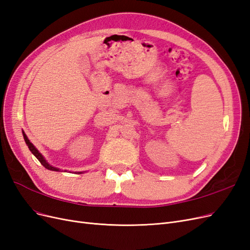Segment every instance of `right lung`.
Returning a JSON list of instances; mask_svg holds the SVG:
<instances>
[{
	"label": "right lung",
	"mask_w": 250,
	"mask_h": 250,
	"mask_svg": "<svg viewBox=\"0 0 250 250\" xmlns=\"http://www.w3.org/2000/svg\"><path fill=\"white\" fill-rule=\"evenodd\" d=\"M22 135H23V140H24L25 144H27V146H28V148L30 149V151L32 152V154L34 155V156H35V157L40 161V163H41V165H42L43 167H44L47 168V169H49V170H55V171H60V170H61L60 168L55 167L49 165V163L46 161V159H45L44 157H43V155L36 149L35 146H34V145L30 142V140L28 139L27 134L24 133L23 130H22ZM64 171H66V169H65ZM75 173H76V174H83L84 171H75Z\"/></svg>",
	"instance_id": "1"
}]
</instances>
